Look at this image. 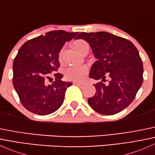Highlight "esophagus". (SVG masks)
I'll list each match as a JSON object with an SVG mask.
<instances>
[{
    "label": "esophagus",
    "instance_id": "esophagus-1",
    "mask_svg": "<svg viewBox=\"0 0 155 155\" xmlns=\"http://www.w3.org/2000/svg\"><path fill=\"white\" fill-rule=\"evenodd\" d=\"M73 84H74V85H77V86L80 87H82L84 86V85H85L83 83H80V82H73Z\"/></svg>",
    "mask_w": 155,
    "mask_h": 155
}]
</instances>
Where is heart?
<instances>
[{"instance_id":"heart-1","label":"heart","mask_w":155,"mask_h":155,"mask_svg":"<svg viewBox=\"0 0 155 155\" xmlns=\"http://www.w3.org/2000/svg\"><path fill=\"white\" fill-rule=\"evenodd\" d=\"M73 46L76 48L77 51L79 53L82 52L84 48L88 46L87 42L83 40H76L73 42ZM62 54H63V49L61 50L59 53V58H61ZM88 69L86 66H71L66 69L64 73L66 78L69 80L76 81V82H80L82 81L86 76Z\"/></svg>"}]
</instances>
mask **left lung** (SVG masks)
<instances>
[{
    "mask_svg": "<svg viewBox=\"0 0 155 155\" xmlns=\"http://www.w3.org/2000/svg\"><path fill=\"white\" fill-rule=\"evenodd\" d=\"M76 39L90 45L96 61L89 76L96 80V94L87 99L90 107L102 115L118 113L135 98L143 81V65L139 51L130 40L110 33L82 32ZM110 79L104 84L105 77Z\"/></svg>",
    "mask_w": 155,
    "mask_h": 155,
    "instance_id": "left-lung-1",
    "label": "left lung"
}]
</instances>
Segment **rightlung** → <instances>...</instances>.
<instances>
[{
  "label": "right lung",
  "mask_w": 155,
  "mask_h": 155,
  "mask_svg": "<svg viewBox=\"0 0 155 155\" xmlns=\"http://www.w3.org/2000/svg\"><path fill=\"white\" fill-rule=\"evenodd\" d=\"M78 34L53 31L28 40L21 46L13 61V86L23 107L39 115L55 112L64 102L67 88L71 82L61 80L56 73L60 67L59 52L66 42ZM55 73H54V72ZM56 81L51 85L48 80Z\"/></svg>",
  "instance_id": "right-lung-1"
}]
</instances>
